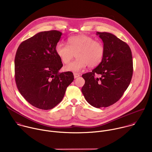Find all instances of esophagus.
I'll list each match as a JSON object with an SVG mask.
<instances>
[{
  "label": "esophagus",
  "mask_w": 152,
  "mask_h": 152,
  "mask_svg": "<svg viewBox=\"0 0 152 152\" xmlns=\"http://www.w3.org/2000/svg\"><path fill=\"white\" fill-rule=\"evenodd\" d=\"M73 75H74L75 78H77V77H78L80 76V75H79V73H74Z\"/></svg>",
  "instance_id": "34e87169"
}]
</instances>
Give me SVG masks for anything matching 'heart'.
Returning <instances> with one entry per match:
<instances>
[{
    "instance_id": "obj_1",
    "label": "heart",
    "mask_w": 152,
    "mask_h": 152,
    "mask_svg": "<svg viewBox=\"0 0 152 152\" xmlns=\"http://www.w3.org/2000/svg\"><path fill=\"white\" fill-rule=\"evenodd\" d=\"M67 44L59 42L55 46L56 53L62 63H69L75 54L77 58L64 67L66 71L78 72L87 66L90 68L96 67L103 59L104 45L90 36L80 34L70 37Z\"/></svg>"
}]
</instances>
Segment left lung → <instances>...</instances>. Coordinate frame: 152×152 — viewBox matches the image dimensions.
Segmentation results:
<instances>
[{
  "mask_svg": "<svg viewBox=\"0 0 152 152\" xmlns=\"http://www.w3.org/2000/svg\"><path fill=\"white\" fill-rule=\"evenodd\" d=\"M97 35L103 41L104 56L91 72L82 75L85 82L82 92L88 103L100 108L114 104L122 97L132 79L133 60L127 43L111 33L97 32Z\"/></svg>",
  "mask_w": 152,
  "mask_h": 152,
  "instance_id": "8db88e82",
  "label": "left lung"
}]
</instances>
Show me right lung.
Masks as SVG:
<instances>
[{
	"instance_id": "1",
	"label": "right lung",
	"mask_w": 152,
	"mask_h": 152,
	"mask_svg": "<svg viewBox=\"0 0 152 152\" xmlns=\"http://www.w3.org/2000/svg\"><path fill=\"white\" fill-rule=\"evenodd\" d=\"M61 35L55 30L39 32L21 42L15 54L17 87L27 102L41 110L59 103L74 80L72 72H59L63 64L55 46Z\"/></svg>"
}]
</instances>
